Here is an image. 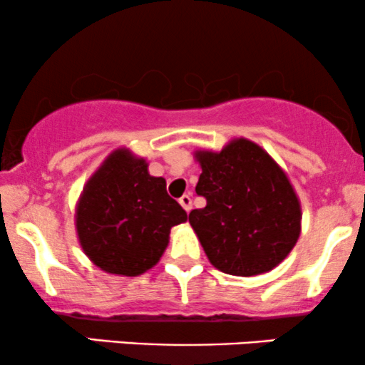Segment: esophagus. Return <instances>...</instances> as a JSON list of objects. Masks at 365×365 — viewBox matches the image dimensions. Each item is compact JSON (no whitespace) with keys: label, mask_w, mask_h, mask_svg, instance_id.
Masks as SVG:
<instances>
[{"label":"esophagus","mask_w":365,"mask_h":365,"mask_svg":"<svg viewBox=\"0 0 365 365\" xmlns=\"http://www.w3.org/2000/svg\"><path fill=\"white\" fill-rule=\"evenodd\" d=\"M178 202H180V206L185 209L187 212H190V209H192V199H190V195H187V194L182 195V197H180Z\"/></svg>","instance_id":"1"}]
</instances>
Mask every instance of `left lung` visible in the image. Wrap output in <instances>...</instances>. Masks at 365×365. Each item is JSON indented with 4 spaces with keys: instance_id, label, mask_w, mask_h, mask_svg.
<instances>
[{
    "instance_id": "8db88e82",
    "label": "left lung",
    "mask_w": 365,
    "mask_h": 365,
    "mask_svg": "<svg viewBox=\"0 0 365 365\" xmlns=\"http://www.w3.org/2000/svg\"><path fill=\"white\" fill-rule=\"evenodd\" d=\"M197 195L206 207L188 215L216 269L233 276L267 273L290 254L300 235V202L284 171L247 139L221 153L197 150Z\"/></svg>"
}]
</instances>
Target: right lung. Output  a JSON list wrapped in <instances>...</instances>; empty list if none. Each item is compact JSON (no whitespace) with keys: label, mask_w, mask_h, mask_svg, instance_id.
<instances>
[{"label":"right lung","mask_w":365,"mask_h":365,"mask_svg":"<svg viewBox=\"0 0 365 365\" xmlns=\"http://www.w3.org/2000/svg\"><path fill=\"white\" fill-rule=\"evenodd\" d=\"M187 212L166 192V180L150 177L145 159L127 149L106 158L83 187L75 226L87 257L103 271L139 276L156 266L170 230Z\"/></svg>","instance_id":"1"}]
</instances>
